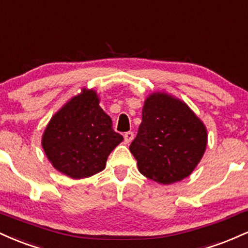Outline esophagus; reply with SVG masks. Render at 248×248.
<instances>
[{"mask_svg": "<svg viewBox=\"0 0 248 248\" xmlns=\"http://www.w3.org/2000/svg\"><path fill=\"white\" fill-rule=\"evenodd\" d=\"M124 142H126V143H129V142L134 139V133L133 132H126L124 134Z\"/></svg>", "mask_w": 248, "mask_h": 248, "instance_id": "34e87169", "label": "esophagus"}]
</instances>
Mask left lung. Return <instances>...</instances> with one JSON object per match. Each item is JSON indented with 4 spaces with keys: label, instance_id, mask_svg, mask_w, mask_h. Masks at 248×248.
<instances>
[{
    "label": "left lung",
    "instance_id": "left-lung-1",
    "mask_svg": "<svg viewBox=\"0 0 248 248\" xmlns=\"http://www.w3.org/2000/svg\"><path fill=\"white\" fill-rule=\"evenodd\" d=\"M205 126L184 102L164 93L149 95L129 150L140 172L161 184L182 181L203 157Z\"/></svg>",
    "mask_w": 248,
    "mask_h": 248
}]
</instances>
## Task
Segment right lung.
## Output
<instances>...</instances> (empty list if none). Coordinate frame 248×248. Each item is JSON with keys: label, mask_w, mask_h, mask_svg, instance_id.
I'll use <instances>...</instances> for the list:
<instances>
[{"label": "right lung", "mask_w": 248, "mask_h": 248, "mask_svg": "<svg viewBox=\"0 0 248 248\" xmlns=\"http://www.w3.org/2000/svg\"><path fill=\"white\" fill-rule=\"evenodd\" d=\"M112 126L96 93L85 91L53 115L43 135V149L58 171L90 177L105 169L108 155L124 140Z\"/></svg>", "instance_id": "right-lung-1"}]
</instances>
